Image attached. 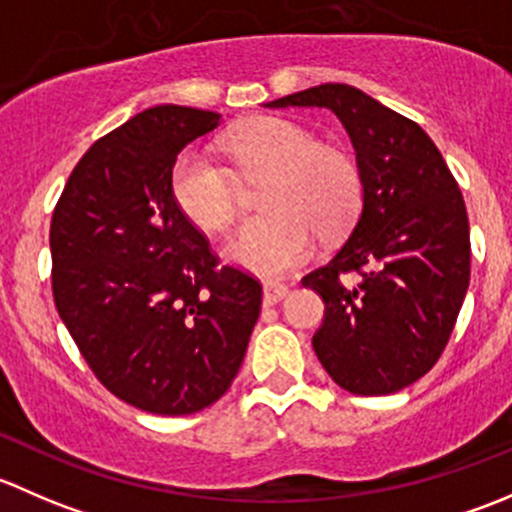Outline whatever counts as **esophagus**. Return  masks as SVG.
Here are the masks:
<instances>
[{"label": "esophagus", "mask_w": 512, "mask_h": 512, "mask_svg": "<svg viewBox=\"0 0 512 512\" xmlns=\"http://www.w3.org/2000/svg\"><path fill=\"white\" fill-rule=\"evenodd\" d=\"M287 285L280 282H265V304H277L287 297Z\"/></svg>", "instance_id": "esophagus-1"}]
</instances>
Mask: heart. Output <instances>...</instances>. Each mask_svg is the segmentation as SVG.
Instances as JSON below:
<instances>
[{
  "mask_svg": "<svg viewBox=\"0 0 512 512\" xmlns=\"http://www.w3.org/2000/svg\"><path fill=\"white\" fill-rule=\"evenodd\" d=\"M230 153L247 173H270L262 190L265 213L235 227L223 245L232 265L262 277L285 275L314 247L317 227L337 235L359 205V173L347 153L317 146L314 136L285 118H255L230 136ZM170 190L178 208L205 230L235 218V178L203 148L175 160Z\"/></svg>",
  "mask_w": 512,
  "mask_h": 512,
  "instance_id": "1",
  "label": "heart"
}]
</instances>
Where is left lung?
Masks as SVG:
<instances>
[{
  "label": "left lung",
  "mask_w": 512,
  "mask_h": 512,
  "mask_svg": "<svg viewBox=\"0 0 512 512\" xmlns=\"http://www.w3.org/2000/svg\"><path fill=\"white\" fill-rule=\"evenodd\" d=\"M265 106L327 108L356 151L359 218L337 255L302 280L324 302L317 359L352 394L406 389L446 349L471 282L458 183L418 123L354 86H312Z\"/></svg>",
  "instance_id": "8db88e82"
}]
</instances>
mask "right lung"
<instances>
[{"label":"right lung","instance_id":"add662e5","mask_svg":"<svg viewBox=\"0 0 512 512\" xmlns=\"http://www.w3.org/2000/svg\"><path fill=\"white\" fill-rule=\"evenodd\" d=\"M220 113L153 106L98 138L51 218L61 322L103 386L158 416H185L230 389L260 317L262 287L218 267L178 208V153Z\"/></svg>","mask_w":512,"mask_h":512}]
</instances>
